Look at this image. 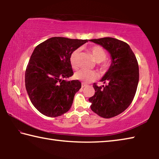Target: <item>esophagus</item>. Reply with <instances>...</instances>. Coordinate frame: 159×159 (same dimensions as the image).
I'll return each instance as SVG.
<instances>
[{"mask_svg":"<svg viewBox=\"0 0 159 159\" xmlns=\"http://www.w3.org/2000/svg\"><path fill=\"white\" fill-rule=\"evenodd\" d=\"M85 86H87V85L84 84V83H82V88H84V87H85Z\"/></svg>","mask_w":159,"mask_h":159,"instance_id":"obj_1","label":"esophagus"}]
</instances>
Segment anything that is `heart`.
Segmentation results:
<instances>
[{
	"label": "heart",
	"mask_w": 159,
	"mask_h": 159,
	"mask_svg": "<svg viewBox=\"0 0 159 159\" xmlns=\"http://www.w3.org/2000/svg\"><path fill=\"white\" fill-rule=\"evenodd\" d=\"M90 52L92 54L94 60L96 62H98V68L101 72H105L109 69L110 63L106 60L107 54L106 50L99 45H94L90 48ZM80 49H76L72 52L70 55V64L74 69H78L79 67V54ZM75 79L80 80L83 83H89L95 80L98 77V74L93 71L82 69L76 72L74 75Z\"/></svg>",
	"instance_id": "obj_1"
}]
</instances>
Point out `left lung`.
I'll return each mask as SVG.
<instances>
[{
	"mask_svg": "<svg viewBox=\"0 0 159 159\" xmlns=\"http://www.w3.org/2000/svg\"><path fill=\"white\" fill-rule=\"evenodd\" d=\"M109 51L112 62L100 81L93 84L95 95L89 98L92 111L99 116L110 118L121 114L130 105L139 82V66L128 43L114 38L91 39Z\"/></svg>",
	"mask_w": 159,
	"mask_h": 159,
	"instance_id": "1",
	"label": "left lung"
}]
</instances>
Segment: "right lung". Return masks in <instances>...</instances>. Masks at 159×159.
<instances>
[{
  "mask_svg": "<svg viewBox=\"0 0 159 159\" xmlns=\"http://www.w3.org/2000/svg\"><path fill=\"white\" fill-rule=\"evenodd\" d=\"M86 42L52 37L34 49L26 69L25 86L31 103L42 114L57 117L71 108L81 83L65 80L74 75L70 55Z\"/></svg>",
  "mask_w": 159,
  "mask_h": 159,
  "instance_id": "add662e5",
  "label": "right lung"
}]
</instances>
